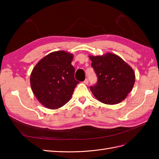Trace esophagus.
I'll use <instances>...</instances> for the list:
<instances>
[{
  "label": "esophagus",
  "mask_w": 159,
  "mask_h": 159,
  "mask_svg": "<svg viewBox=\"0 0 159 159\" xmlns=\"http://www.w3.org/2000/svg\"><path fill=\"white\" fill-rule=\"evenodd\" d=\"M83 83L85 84H87L89 83V80L87 79H86L84 81H83Z\"/></svg>",
  "instance_id": "1"
}]
</instances>
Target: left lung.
Instances as JSON below:
<instances>
[{
	"label": "left lung",
	"instance_id": "left-lung-1",
	"mask_svg": "<svg viewBox=\"0 0 159 159\" xmlns=\"http://www.w3.org/2000/svg\"><path fill=\"white\" fill-rule=\"evenodd\" d=\"M89 58L98 76L97 84L90 87L94 97L106 105H116L124 101L135 82L131 66L111 52L101 56L90 55Z\"/></svg>",
	"mask_w": 159,
	"mask_h": 159
}]
</instances>
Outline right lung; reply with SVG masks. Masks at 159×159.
I'll return each instance as SVG.
<instances>
[{
  "mask_svg": "<svg viewBox=\"0 0 159 159\" xmlns=\"http://www.w3.org/2000/svg\"><path fill=\"white\" fill-rule=\"evenodd\" d=\"M73 54L65 51L49 53L31 72L30 83L36 98L49 109H57L70 101L76 85Z\"/></svg>",
  "mask_w": 159,
  "mask_h": 159,
  "instance_id": "obj_1",
  "label": "right lung"
}]
</instances>
